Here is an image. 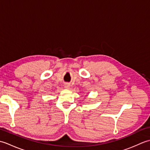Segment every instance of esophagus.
<instances>
[{"label":"esophagus","instance_id":"obj_1","mask_svg":"<svg viewBox=\"0 0 150 150\" xmlns=\"http://www.w3.org/2000/svg\"><path fill=\"white\" fill-rule=\"evenodd\" d=\"M69 87H70V84H65V88H69Z\"/></svg>","mask_w":150,"mask_h":150}]
</instances>
